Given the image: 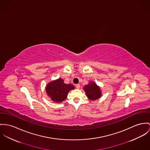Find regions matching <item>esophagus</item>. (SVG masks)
I'll return each mask as SVG.
<instances>
[{
  "instance_id": "esophagus-1",
  "label": "esophagus",
  "mask_w": 150,
  "mask_h": 150,
  "mask_svg": "<svg viewBox=\"0 0 150 150\" xmlns=\"http://www.w3.org/2000/svg\"><path fill=\"white\" fill-rule=\"evenodd\" d=\"M76 86V87L77 88H79L81 86H80V84H76V86Z\"/></svg>"
}]
</instances>
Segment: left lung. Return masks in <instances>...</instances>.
<instances>
[{
	"mask_svg": "<svg viewBox=\"0 0 150 150\" xmlns=\"http://www.w3.org/2000/svg\"><path fill=\"white\" fill-rule=\"evenodd\" d=\"M84 90L86 93L87 96L91 100L98 99L101 96L100 88L93 82L84 86Z\"/></svg>",
	"mask_w": 150,
	"mask_h": 150,
	"instance_id": "1",
	"label": "left lung"
}]
</instances>
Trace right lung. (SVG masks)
Listing matches in <instances>:
<instances>
[{
	"instance_id": "1",
	"label": "right lung",
	"mask_w": 150,
	"mask_h": 150,
	"mask_svg": "<svg viewBox=\"0 0 150 150\" xmlns=\"http://www.w3.org/2000/svg\"><path fill=\"white\" fill-rule=\"evenodd\" d=\"M75 88L71 84H65L63 80L59 78L48 84L46 90L48 95L55 102H61L66 99L70 90Z\"/></svg>"
}]
</instances>
